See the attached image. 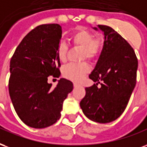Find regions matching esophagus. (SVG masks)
Masks as SVG:
<instances>
[{
    "mask_svg": "<svg viewBox=\"0 0 147 147\" xmlns=\"http://www.w3.org/2000/svg\"><path fill=\"white\" fill-rule=\"evenodd\" d=\"M78 86H79V84H78L77 83H74V88H77Z\"/></svg>",
    "mask_w": 147,
    "mask_h": 147,
    "instance_id": "34e87169",
    "label": "esophagus"
}]
</instances>
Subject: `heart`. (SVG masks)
Returning a JSON list of instances; mask_svg holds the SVG:
<instances>
[{"label":"heart","mask_w":147,"mask_h":147,"mask_svg":"<svg viewBox=\"0 0 147 147\" xmlns=\"http://www.w3.org/2000/svg\"><path fill=\"white\" fill-rule=\"evenodd\" d=\"M70 40L74 45L79 46L83 49L82 58L93 59L101 51L103 40L101 37H94L92 32L84 28H78L71 34ZM58 59L62 63H65L67 59L68 47L66 44L61 43L58 46L57 51ZM90 71V67L87 63L80 64H69L63 69V74L67 79L73 81H80L82 78Z\"/></svg>","instance_id":"b5f03b06"}]
</instances>
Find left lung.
<instances>
[{"instance_id": "left-lung-1", "label": "left lung", "mask_w": 147, "mask_h": 147, "mask_svg": "<svg viewBox=\"0 0 147 147\" xmlns=\"http://www.w3.org/2000/svg\"><path fill=\"white\" fill-rule=\"evenodd\" d=\"M98 28L103 32L104 42L89 75L96 83L85 88L80 107L88 118L105 124L115 121L125 111L136 84L138 60L131 46L113 29L104 25ZM98 84L101 86L98 87Z\"/></svg>"}]
</instances>
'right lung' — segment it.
<instances>
[{"label": "right lung", "mask_w": 147, "mask_h": 147, "mask_svg": "<svg viewBox=\"0 0 147 147\" xmlns=\"http://www.w3.org/2000/svg\"><path fill=\"white\" fill-rule=\"evenodd\" d=\"M61 37L59 24L38 26L22 39L11 59V100L19 118L31 128H47L57 121L63 101L74 88L65 78L55 88L48 83L49 76L60 75L56 51Z\"/></svg>", "instance_id": "add662e5"}]
</instances>
